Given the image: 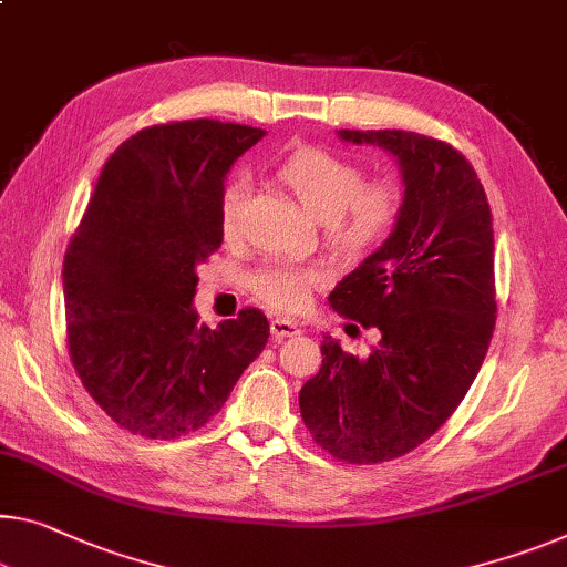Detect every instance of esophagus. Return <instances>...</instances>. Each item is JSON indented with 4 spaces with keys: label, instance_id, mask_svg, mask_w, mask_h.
<instances>
[{
    "label": "esophagus",
    "instance_id": "esophagus-1",
    "mask_svg": "<svg viewBox=\"0 0 567 567\" xmlns=\"http://www.w3.org/2000/svg\"><path fill=\"white\" fill-rule=\"evenodd\" d=\"M301 329L296 324L293 319H286V317H276L271 319V337L274 339H286V337H296Z\"/></svg>",
    "mask_w": 567,
    "mask_h": 567
}]
</instances>
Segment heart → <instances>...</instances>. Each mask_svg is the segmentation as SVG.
<instances>
[{"instance_id":"b5f03b06","label":"heart","mask_w":567,"mask_h":567,"mask_svg":"<svg viewBox=\"0 0 567 567\" xmlns=\"http://www.w3.org/2000/svg\"><path fill=\"white\" fill-rule=\"evenodd\" d=\"M278 179L321 223L324 240L337 254L362 256L393 228L398 193L385 179H362L357 164L321 150H299L278 167ZM243 185L233 182L220 197V233L233 240L240 230ZM321 276L309 266L268 260L250 274V291L274 311L307 307Z\"/></svg>"}]
</instances>
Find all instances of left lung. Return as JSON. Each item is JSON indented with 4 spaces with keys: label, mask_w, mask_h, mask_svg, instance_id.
Returning a JSON list of instances; mask_svg holds the SVG:
<instances>
[{
    "label": "left lung",
    "mask_w": 567,
    "mask_h": 567,
    "mask_svg": "<svg viewBox=\"0 0 567 567\" xmlns=\"http://www.w3.org/2000/svg\"><path fill=\"white\" fill-rule=\"evenodd\" d=\"M337 136L393 154L405 189L388 240L329 293L380 342L357 357L327 334L299 408L334 458L380 464L431 439L482 368L496 321L492 210L474 167L446 142L400 128Z\"/></svg>",
    "instance_id": "8db88e82"
}]
</instances>
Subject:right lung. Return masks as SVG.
Masks as SVG:
<instances>
[{"instance_id":"1","label":"right lung","mask_w":567,"mask_h":567,"mask_svg":"<svg viewBox=\"0 0 567 567\" xmlns=\"http://www.w3.org/2000/svg\"><path fill=\"white\" fill-rule=\"evenodd\" d=\"M264 134L213 118L142 128L103 164L68 246L73 368L134 435L197 431L268 342L264 311L243 309L210 329L193 307L197 266L223 243L225 174Z\"/></svg>"}]
</instances>
